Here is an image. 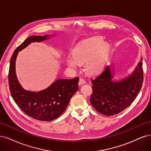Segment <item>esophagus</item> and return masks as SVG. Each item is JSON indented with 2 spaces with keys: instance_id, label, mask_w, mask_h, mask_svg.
Wrapping results in <instances>:
<instances>
[{
  "instance_id": "obj_1",
  "label": "esophagus",
  "mask_w": 151,
  "mask_h": 151,
  "mask_svg": "<svg viewBox=\"0 0 151 151\" xmlns=\"http://www.w3.org/2000/svg\"><path fill=\"white\" fill-rule=\"evenodd\" d=\"M86 83V80L83 78H80V81H79V85H83Z\"/></svg>"
}]
</instances>
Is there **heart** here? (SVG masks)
Wrapping results in <instances>:
<instances>
[{"instance_id":"1","label":"heart","mask_w":151,"mask_h":151,"mask_svg":"<svg viewBox=\"0 0 151 151\" xmlns=\"http://www.w3.org/2000/svg\"><path fill=\"white\" fill-rule=\"evenodd\" d=\"M109 50V44L104 42L103 37L90 38L75 47L73 56L68 58L67 65L76 69L86 63L85 69L88 73L97 74L104 68Z\"/></svg>"}]
</instances>
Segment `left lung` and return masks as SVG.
<instances>
[{
	"instance_id": "8db88e82",
	"label": "left lung",
	"mask_w": 151,
	"mask_h": 151,
	"mask_svg": "<svg viewBox=\"0 0 151 151\" xmlns=\"http://www.w3.org/2000/svg\"><path fill=\"white\" fill-rule=\"evenodd\" d=\"M142 58H141V61ZM142 63L140 61L129 77L114 81L110 67L91 80L93 92L90 103L99 113L106 116L117 114L132 103L142 88L144 76Z\"/></svg>"
}]
</instances>
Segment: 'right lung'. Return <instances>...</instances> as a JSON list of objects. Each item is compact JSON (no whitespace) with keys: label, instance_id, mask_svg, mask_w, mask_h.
Segmentation results:
<instances>
[{"label":"right lung","instance_id":"obj_1","mask_svg":"<svg viewBox=\"0 0 151 151\" xmlns=\"http://www.w3.org/2000/svg\"><path fill=\"white\" fill-rule=\"evenodd\" d=\"M49 39V35L27 37L14 51L10 61L8 80L13 100L24 113L41 121H51L60 116L66 109L72 96L78 90L79 78L59 79L47 88L33 92L24 90L19 84L16 74V60L18 52L30 43Z\"/></svg>","mask_w":151,"mask_h":151}]
</instances>
